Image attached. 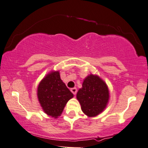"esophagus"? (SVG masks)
Returning a JSON list of instances; mask_svg holds the SVG:
<instances>
[{
	"mask_svg": "<svg viewBox=\"0 0 148 148\" xmlns=\"http://www.w3.org/2000/svg\"><path fill=\"white\" fill-rule=\"evenodd\" d=\"M71 91H72V92L73 93V94L74 95H76V93H77V89H76V88H72V89H71Z\"/></svg>",
	"mask_w": 148,
	"mask_h": 148,
	"instance_id": "1",
	"label": "esophagus"
}]
</instances>
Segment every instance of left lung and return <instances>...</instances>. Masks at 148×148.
I'll use <instances>...</instances> for the list:
<instances>
[{"mask_svg": "<svg viewBox=\"0 0 148 148\" xmlns=\"http://www.w3.org/2000/svg\"><path fill=\"white\" fill-rule=\"evenodd\" d=\"M82 86L76 94L81 110L89 117L99 115L106 108L109 99L105 82L99 76L90 74L85 78Z\"/></svg>", "mask_w": 148, "mask_h": 148, "instance_id": "obj_1", "label": "left lung"}]
</instances>
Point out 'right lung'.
I'll return each mask as SVG.
<instances>
[{"label":"right lung","instance_id":"1","mask_svg":"<svg viewBox=\"0 0 148 148\" xmlns=\"http://www.w3.org/2000/svg\"><path fill=\"white\" fill-rule=\"evenodd\" d=\"M74 95L60 78L59 72H51L41 80L37 87V97L43 111L57 118Z\"/></svg>","mask_w":148,"mask_h":148}]
</instances>
